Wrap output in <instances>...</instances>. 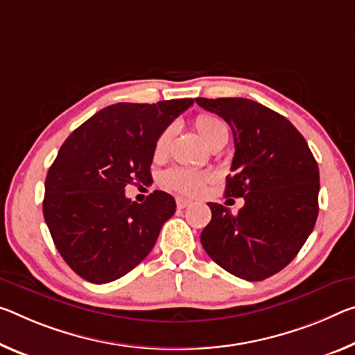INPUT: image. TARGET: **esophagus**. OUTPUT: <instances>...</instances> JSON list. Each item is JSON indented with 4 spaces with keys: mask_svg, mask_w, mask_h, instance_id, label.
<instances>
[{
    "mask_svg": "<svg viewBox=\"0 0 355 355\" xmlns=\"http://www.w3.org/2000/svg\"><path fill=\"white\" fill-rule=\"evenodd\" d=\"M191 205V200L183 199V198H177V207L178 208H187Z\"/></svg>",
    "mask_w": 355,
    "mask_h": 355,
    "instance_id": "esophagus-1",
    "label": "esophagus"
}]
</instances>
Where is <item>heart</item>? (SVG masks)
Here are the masks:
<instances>
[{"instance_id":"b5f03b06","label":"heart","mask_w":355,"mask_h":355,"mask_svg":"<svg viewBox=\"0 0 355 355\" xmlns=\"http://www.w3.org/2000/svg\"><path fill=\"white\" fill-rule=\"evenodd\" d=\"M194 128L200 139L208 145V147H215L221 142H227L229 128L221 118L211 114H200L194 118ZM173 136V126L166 128L159 136H157L153 148L155 159H162L166 157L168 147H171V140ZM210 173L193 171L187 167H172L164 172L162 175V183L167 188L178 191L182 194L196 196L199 194L204 184L210 180Z\"/></svg>"}]
</instances>
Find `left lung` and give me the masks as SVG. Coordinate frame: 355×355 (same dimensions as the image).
Here are the masks:
<instances>
[{"label": "left lung", "instance_id": "obj_1", "mask_svg": "<svg viewBox=\"0 0 355 355\" xmlns=\"http://www.w3.org/2000/svg\"><path fill=\"white\" fill-rule=\"evenodd\" d=\"M227 123L235 153L226 198H243L237 215L208 202L211 221L202 230L207 254L246 281L278 273L297 256L316 224L319 167L295 126L245 98L196 99Z\"/></svg>", "mask_w": 355, "mask_h": 355}]
</instances>
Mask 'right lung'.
<instances>
[{
  "instance_id": "obj_1",
  "label": "right lung",
  "mask_w": 355,
  "mask_h": 355,
  "mask_svg": "<svg viewBox=\"0 0 355 355\" xmlns=\"http://www.w3.org/2000/svg\"><path fill=\"white\" fill-rule=\"evenodd\" d=\"M193 104L184 98L109 105L61 145L47 172L42 210L56 250L78 277L110 283L153 250L175 199L153 191L137 204L125 188L150 182L157 136Z\"/></svg>"
}]
</instances>
